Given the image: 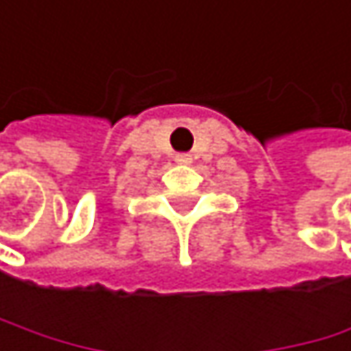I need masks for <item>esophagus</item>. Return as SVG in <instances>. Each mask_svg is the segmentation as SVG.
Instances as JSON below:
<instances>
[{"label":"esophagus","instance_id":"1","mask_svg":"<svg viewBox=\"0 0 351 351\" xmlns=\"http://www.w3.org/2000/svg\"><path fill=\"white\" fill-rule=\"evenodd\" d=\"M174 160H177L179 164H189V162H191V156H187V154H177V156H174Z\"/></svg>","mask_w":351,"mask_h":351}]
</instances>
